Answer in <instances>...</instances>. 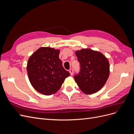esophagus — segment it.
Instances as JSON below:
<instances>
[{
    "mask_svg": "<svg viewBox=\"0 0 134 134\" xmlns=\"http://www.w3.org/2000/svg\"><path fill=\"white\" fill-rule=\"evenodd\" d=\"M69 72H70L71 75H73V74H74V69H70L69 70Z\"/></svg>",
    "mask_w": 134,
    "mask_h": 134,
    "instance_id": "34e87169",
    "label": "esophagus"
}]
</instances>
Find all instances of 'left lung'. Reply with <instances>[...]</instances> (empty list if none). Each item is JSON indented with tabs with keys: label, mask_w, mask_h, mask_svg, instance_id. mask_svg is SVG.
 <instances>
[{
	"label": "left lung",
	"mask_w": 134,
	"mask_h": 134,
	"mask_svg": "<svg viewBox=\"0 0 134 134\" xmlns=\"http://www.w3.org/2000/svg\"><path fill=\"white\" fill-rule=\"evenodd\" d=\"M80 64V71L74 76L82 91L87 94L94 93L102 88L109 74L107 59L99 52L84 48L75 52Z\"/></svg>",
	"instance_id": "left-lung-1"
}]
</instances>
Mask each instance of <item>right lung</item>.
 Wrapping results in <instances>:
<instances>
[{
	"instance_id": "add662e5",
	"label": "right lung",
	"mask_w": 134,
	"mask_h": 134,
	"mask_svg": "<svg viewBox=\"0 0 134 134\" xmlns=\"http://www.w3.org/2000/svg\"><path fill=\"white\" fill-rule=\"evenodd\" d=\"M59 50L41 47L28 59L27 70L30 82L38 92L52 95L59 91L70 74L63 68Z\"/></svg>"
}]
</instances>
